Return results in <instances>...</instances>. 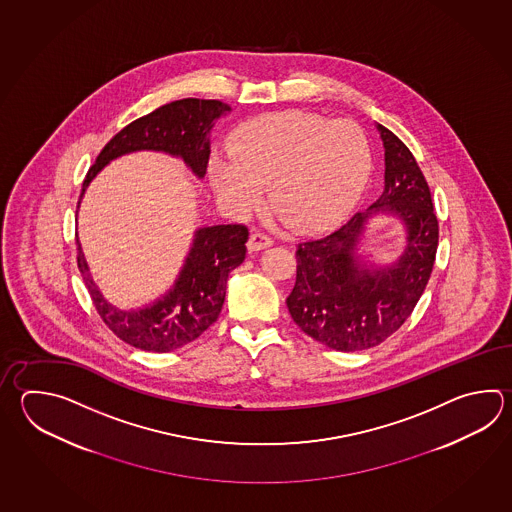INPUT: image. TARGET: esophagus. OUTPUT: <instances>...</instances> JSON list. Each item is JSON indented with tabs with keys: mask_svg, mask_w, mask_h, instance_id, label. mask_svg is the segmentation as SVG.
Segmentation results:
<instances>
[{
	"mask_svg": "<svg viewBox=\"0 0 512 512\" xmlns=\"http://www.w3.org/2000/svg\"><path fill=\"white\" fill-rule=\"evenodd\" d=\"M272 244V237H268L266 233H261V231H255V233H251L250 240H248V250H264V248H268V246H272Z\"/></svg>",
	"mask_w": 512,
	"mask_h": 512,
	"instance_id": "34e87169",
	"label": "esophagus"
}]
</instances>
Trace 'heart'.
Here are the masks:
<instances>
[{
    "label": "heart",
    "instance_id": "b5f03b06",
    "mask_svg": "<svg viewBox=\"0 0 512 512\" xmlns=\"http://www.w3.org/2000/svg\"><path fill=\"white\" fill-rule=\"evenodd\" d=\"M230 155H213L208 173L224 208L248 215L268 199L292 230H330L354 208L372 155L365 131L352 120L310 111H282L242 122Z\"/></svg>",
    "mask_w": 512,
    "mask_h": 512
}]
</instances>
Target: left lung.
I'll list each match as a JSON object with an SVG mask.
<instances>
[{
    "label": "left lung",
    "mask_w": 512,
    "mask_h": 512,
    "mask_svg": "<svg viewBox=\"0 0 512 512\" xmlns=\"http://www.w3.org/2000/svg\"><path fill=\"white\" fill-rule=\"evenodd\" d=\"M385 146V189L339 230L297 244V275L286 304L304 334L337 352L381 345L407 321L427 288L438 250V217L425 175L392 131L377 126ZM379 210L406 222L408 246L385 269L361 267L353 255L364 222Z\"/></svg>",
    "instance_id": "obj_1"
}]
</instances>
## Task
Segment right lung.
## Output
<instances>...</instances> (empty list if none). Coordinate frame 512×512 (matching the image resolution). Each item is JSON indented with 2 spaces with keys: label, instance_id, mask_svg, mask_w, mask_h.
<instances>
[{
  "label": "right lung",
  "instance_id": "add662e5",
  "mask_svg": "<svg viewBox=\"0 0 512 512\" xmlns=\"http://www.w3.org/2000/svg\"><path fill=\"white\" fill-rule=\"evenodd\" d=\"M230 109V105L220 100L184 98L131 122L116 133L96 157L85 175L80 199L105 164L140 149L164 151L184 158L197 177H204L209 160V131L213 122ZM248 235V228L242 224L200 228L173 290L157 303L136 312L116 310L100 295L78 240L76 259L94 308L105 326L127 345L166 354L195 341L219 319L228 275L244 261Z\"/></svg>",
  "mask_w": 512,
  "mask_h": 512
}]
</instances>
